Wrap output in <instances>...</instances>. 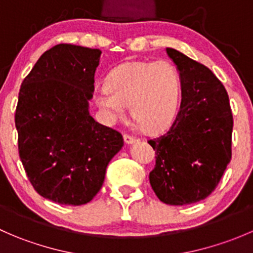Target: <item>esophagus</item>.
<instances>
[{
	"label": "esophagus",
	"instance_id": "obj_1",
	"mask_svg": "<svg viewBox=\"0 0 253 253\" xmlns=\"http://www.w3.org/2000/svg\"><path fill=\"white\" fill-rule=\"evenodd\" d=\"M124 139H125V142L127 143V144H131V143H134L137 141V139L134 138L133 136H131V134H128V133L124 134Z\"/></svg>",
	"mask_w": 253,
	"mask_h": 253
}]
</instances>
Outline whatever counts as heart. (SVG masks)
<instances>
[{"label": "heart", "instance_id": "obj_1", "mask_svg": "<svg viewBox=\"0 0 253 253\" xmlns=\"http://www.w3.org/2000/svg\"><path fill=\"white\" fill-rule=\"evenodd\" d=\"M181 95L177 67L168 60L131 61L109 73L106 86L95 91L96 104L110 121L132 116L147 132H160L174 120Z\"/></svg>", "mask_w": 253, "mask_h": 253}]
</instances>
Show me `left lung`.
<instances>
[{"mask_svg":"<svg viewBox=\"0 0 253 253\" xmlns=\"http://www.w3.org/2000/svg\"><path fill=\"white\" fill-rule=\"evenodd\" d=\"M181 77V104L167 133L148 143L155 150L149 181L162 202H200L218 186L231 160L233 112L221 82L202 63L167 48Z\"/></svg>","mask_w":253,"mask_h":253,"instance_id":"1","label":"left lung"}]
</instances>
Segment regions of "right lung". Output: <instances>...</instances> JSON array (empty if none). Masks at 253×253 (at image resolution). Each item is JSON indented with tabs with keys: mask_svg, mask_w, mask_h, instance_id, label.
<instances>
[{
	"mask_svg": "<svg viewBox=\"0 0 253 253\" xmlns=\"http://www.w3.org/2000/svg\"><path fill=\"white\" fill-rule=\"evenodd\" d=\"M101 51L58 44L22 82L14 122L18 152L33 187L60 205L90 202L122 134L89 115Z\"/></svg>",
	"mask_w": 253,
	"mask_h": 253,
	"instance_id": "obj_1",
	"label": "right lung"
}]
</instances>
